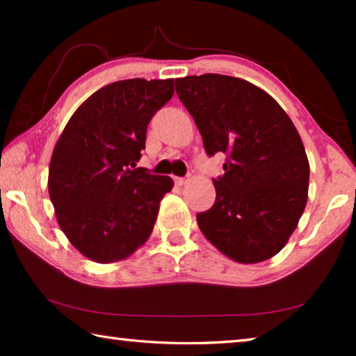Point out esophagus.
<instances>
[{
	"label": "esophagus",
	"mask_w": 356,
	"mask_h": 356,
	"mask_svg": "<svg viewBox=\"0 0 356 356\" xmlns=\"http://www.w3.org/2000/svg\"><path fill=\"white\" fill-rule=\"evenodd\" d=\"M174 182H176L179 186H182L185 184L190 182V176H185V177H176L174 179Z\"/></svg>",
	"instance_id": "1"
}]
</instances>
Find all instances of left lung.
<instances>
[{
	"label": "left lung",
	"mask_w": 356,
	"mask_h": 356,
	"mask_svg": "<svg viewBox=\"0 0 356 356\" xmlns=\"http://www.w3.org/2000/svg\"><path fill=\"white\" fill-rule=\"evenodd\" d=\"M176 91L209 156L227 155L213 179L216 197L196 215L201 232L240 264L284 248L308 201L309 161L291 118L272 95L220 74L179 78Z\"/></svg>",
	"instance_id": "obj_1"
}]
</instances>
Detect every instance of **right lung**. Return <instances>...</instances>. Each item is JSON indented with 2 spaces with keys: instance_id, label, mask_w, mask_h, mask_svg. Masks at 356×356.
<instances>
[{
  "instance_id": "right-lung-1",
  "label": "right lung",
  "mask_w": 356,
  "mask_h": 356,
  "mask_svg": "<svg viewBox=\"0 0 356 356\" xmlns=\"http://www.w3.org/2000/svg\"><path fill=\"white\" fill-rule=\"evenodd\" d=\"M172 94L171 78L106 84L78 106L53 149L48 193L58 225L94 262L134 254L172 190L171 177L135 168L150 119Z\"/></svg>"
}]
</instances>
